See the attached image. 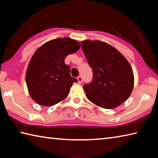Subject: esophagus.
Instances as JSON below:
<instances>
[{
	"mask_svg": "<svg viewBox=\"0 0 158 158\" xmlns=\"http://www.w3.org/2000/svg\"><path fill=\"white\" fill-rule=\"evenodd\" d=\"M77 80H78V82L79 84H81L82 82V78L81 76H78V78H77Z\"/></svg>",
	"mask_w": 158,
	"mask_h": 158,
	"instance_id": "obj_1",
	"label": "esophagus"
}]
</instances>
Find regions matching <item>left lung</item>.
<instances>
[{"instance_id":"left-lung-1","label":"left lung","mask_w":158,"mask_h":158,"mask_svg":"<svg viewBox=\"0 0 158 158\" xmlns=\"http://www.w3.org/2000/svg\"><path fill=\"white\" fill-rule=\"evenodd\" d=\"M80 45L93 73L92 82L83 86L88 99L105 109L127 101L134 86L132 69L127 59L102 41L86 40Z\"/></svg>"}]
</instances>
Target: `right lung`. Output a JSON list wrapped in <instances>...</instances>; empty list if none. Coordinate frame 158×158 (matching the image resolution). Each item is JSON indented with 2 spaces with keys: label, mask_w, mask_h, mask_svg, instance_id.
<instances>
[{
  "label": "right lung",
  "mask_w": 158,
  "mask_h": 158,
  "mask_svg": "<svg viewBox=\"0 0 158 158\" xmlns=\"http://www.w3.org/2000/svg\"><path fill=\"white\" fill-rule=\"evenodd\" d=\"M80 44L69 38L48 41L34 52L26 74L28 92L35 102L52 106L64 100L73 82L70 67L64 62L69 54L78 51Z\"/></svg>",
  "instance_id": "obj_1"
}]
</instances>
